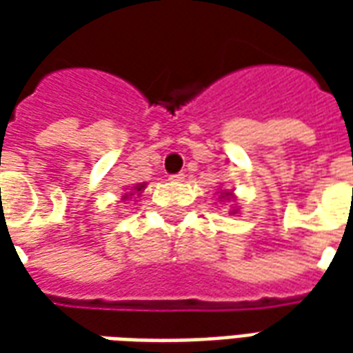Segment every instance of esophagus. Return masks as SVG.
<instances>
[{"instance_id":"34e87169","label":"esophagus","mask_w":353,"mask_h":353,"mask_svg":"<svg viewBox=\"0 0 353 353\" xmlns=\"http://www.w3.org/2000/svg\"><path fill=\"white\" fill-rule=\"evenodd\" d=\"M185 174L183 172H179V174H174V176H170V181H183Z\"/></svg>"}]
</instances>
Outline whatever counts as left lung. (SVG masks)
Masks as SVG:
<instances>
[{"label": "left lung", "mask_w": 353, "mask_h": 353, "mask_svg": "<svg viewBox=\"0 0 353 353\" xmlns=\"http://www.w3.org/2000/svg\"><path fill=\"white\" fill-rule=\"evenodd\" d=\"M223 194H225V196H229V192H223Z\"/></svg>", "instance_id": "obj_1"}]
</instances>
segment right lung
<instances>
[{
	"instance_id": "1",
	"label": "right lung",
	"mask_w": 353,
	"mask_h": 353,
	"mask_svg": "<svg viewBox=\"0 0 353 353\" xmlns=\"http://www.w3.org/2000/svg\"><path fill=\"white\" fill-rule=\"evenodd\" d=\"M141 189H143V185H136V187H134V189H132V191L139 192V191H141ZM130 194H132V192H130ZM126 196H128V194H126ZM126 196H124V199H126Z\"/></svg>"
}]
</instances>
